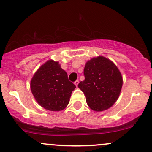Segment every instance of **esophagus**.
<instances>
[{
    "label": "esophagus",
    "mask_w": 152,
    "mask_h": 152,
    "mask_svg": "<svg viewBox=\"0 0 152 152\" xmlns=\"http://www.w3.org/2000/svg\"><path fill=\"white\" fill-rule=\"evenodd\" d=\"M74 84L76 85V86H78V80H76V81L74 82Z\"/></svg>",
    "instance_id": "34e87169"
}]
</instances>
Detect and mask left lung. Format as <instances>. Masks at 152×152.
<instances>
[{"instance_id":"8db88e82","label":"left lung","mask_w":152,"mask_h":152,"mask_svg":"<svg viewBox=\"0 0 152 152\" xmlns=\"http://www.w3.org/2000/svg\"><path fill=\"white\" fill-rule=\"evenodd\" d=\"M83 74L85 80L80 82L78 87L84 94L91 109L102 111L114 105L123 85L117 66L109 59L99 56L86 62Z\"/></svg>"}]
</instances>
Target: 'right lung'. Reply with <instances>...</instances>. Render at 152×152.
Listing matches in <instances>:
<instances>
[{
    "mask_svg": "<svg viewBox=\"0 0 152 152\" xmlns=\"http://www.w3.org/2000/svg\"><path fill=\"white\" fill-rule=\"evenodd\" d=\"M76 86L69 81L68 75L58 61L48 60L35 73L31 89L39 105L47 110L58 111L69 104Z\"/></svg>",
    "mask_w": 152,
    "mask_h": 152,
    "instance_id": "1",
    "label": "right lung"
}]
</instances>
